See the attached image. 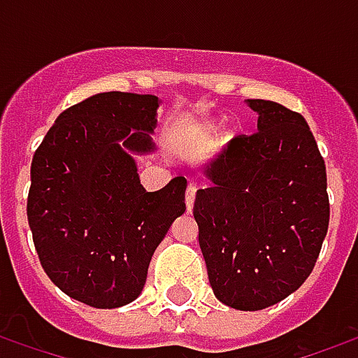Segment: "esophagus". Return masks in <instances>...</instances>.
Masks as SVG:
<instances>
[{"label": "esophagus", "mask_w": 358, "mask_h": 358, "mask_svg": "<svg viewBox=\"0 0 358 358\" xmlns=\"http://www.w3.org/2000/svg\"><path fill=\"white\" fill-rule=\"evenodd\" d=\"M195 189H197V187H195L194 184H189V186H187V189H186V209H187V213H192V209H194Z\"/></svg>", "instance_id": "34e87169"}]
</instances>
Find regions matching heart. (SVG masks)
<instances>
[{"label": "heart", "instance_id": "1", "mask_svg": "<svg viewBox=\"0 0 358 358\" xmlns=\"http://www.w3.org/2000/svg\"><path fill=\"white\" fill-rule=\"evenodd\" d=\"M220 128H222V120L220 118H215V120H209V122H203L195 128V134H197V138L203 141H210L213 138H217L218 132H220Z\"/></svg>", "mask_w": 358, "mask_h": 358}]
</instances>
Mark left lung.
Listing matches in <instances>:
<instances>
[{
  "instance_id": "8db88e82",
  "label": "left lung",
  "mask_w": 358,
  "mask_h": 358,
  "mask_svg": "<svg viewBox=\"0 0 358 358\" xmlns=\"http://www.w3.org/2000/svg\"><path fill=\"white\" fill-rule=\"evenodd\" d=\"M257 132L236 136L199 169L207 186L194 217L213 292L238 310H261L315 268L330 222L326 164L299 113L248 99Z\"/></svg>"
}]
</instances>
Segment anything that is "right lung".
Masks as SVG:
<instances>
[{
    "label": "right lung",
    "mask_w": 358,
    "mask_h": 358,
    "mask_svg": "<svg viewBox=\"0 0 358 358\" xmlns=\"http://www.w3.org/2000/svg\"><path fill=\"white\" fill-rule=\"evenodd\" d=\"M157 95L105 92L63 110L30 166L28 224L45 274L95 308L138 299L151 257L186 210V178L145 192L136 155L155 149Z\"/></svg>",
    "instance_id": "add662e5"
}]
</instances>
